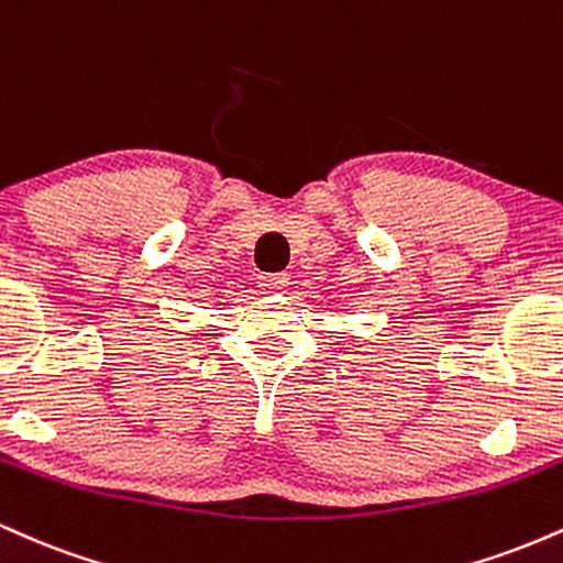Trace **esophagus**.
Instances as JSON below:
<instances>
[{
  "mask_svg": "<svg viewBox=\"0 0 563 563\" xmlns=\"http://www.w3.org/2000/svg\"><path fill=\"white\" fill-rule=\"evenodd\" d=\"M288 286V275L286 273H264L260 275V288L264 294H273V290Z\"/></svg>",
  "mask_w": 563,
  "mask_h": 563,
  "instance_id": "1",
  "label": "esophagus"
}]
</instances>
